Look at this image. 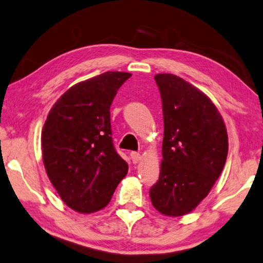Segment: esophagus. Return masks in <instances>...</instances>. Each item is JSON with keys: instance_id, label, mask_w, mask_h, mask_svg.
I'll return each instance as SVG.
<instances>
[{"instance_id": "obj_1", "label": "esophagus", "mask_w": 263, "mask_h": 263, "mask_svg": "<svg viewBox=\"0 0 263 263\" xmlns=\"http://www.w3.org/2000/svg\"><path fill=\"white\" fill-rule=\"evenodd\" d=\"M130 159L133 161V163H137L141 159V154H140V153H137V152H132L130 153Z\"/></svg>"}]
</instances>
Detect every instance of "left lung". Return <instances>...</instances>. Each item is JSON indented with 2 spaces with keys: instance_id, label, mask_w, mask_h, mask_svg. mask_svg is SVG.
Masks as SVG:
<instances>
[{
  "instance_id": "obj_1",
  "label": "left lung",
  "mask_w": 263,
  "mask_h": 263,
  "mask_svg": "<svg viewBox=\"0 0 263 263\" xmlns=\"http://www.w3.org/2000/svg\"><path fill=\"white\" fill-rule=\"evenodd\" d=\"M163 111L162 162L149 191L157 212L191 213L221 175L228 154L223 119L207 95L173 74H157Z\"/></svg>"
}]
</instances>
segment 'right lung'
I'll return each instance as SVG.
<instances>
[{"label":"right lung","mask_w":263,"mask_h":263,"mask_svg":"<svg viewBox=\"0 0 263 263\" xmlns=\"http://www.w3.org/2000/svg\"><path fill=\"white\" fill-rule=\"evenodd\" d=\"M132 74L107 71L70 87L56 101L42 129V157L60 197L78 213L110 202L128 164L111 139L110 106Z\"/></svg>","instance_id":"1"}]
</instances>
